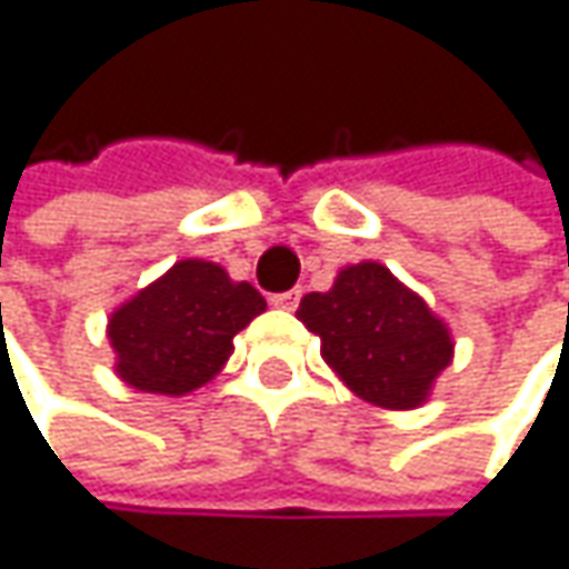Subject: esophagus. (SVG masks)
<instances>
[{
	"mask_svg": "<svg viewBox=\"0 0 569 569\" xmlns=\"http://www.w3.org/2000/svg\"><path fill=\"white\" fill-rule=\"evenodd\" d=\"M299 299H302V289L296 286V289H286V292H277V296H270V302L277 306V309H296L299 306Z\"/></svg>",
	"mask_w": 569,
	"mask_h": 569,
	"instance_id": "1",
	"label": "esophagus"
}]
</instances>
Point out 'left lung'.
Masks as SVG:
<instances>
[{
    "label": "left lung",
    "instance_id": "1",
    "mask_svg": "<svg viewBox=\"0 0 569 569\" xmlns=\"http://www.w3.org/2000/svg\"><path fill=\"white\" fill-rule=\"evenodd\" d=\"M299 318L321 338L325 363L353 392L383 409H416L451 363L441 318L380 263L338 273L328 292H309Z\"/></svg>",
    "mask_w": 569,
    "mask_h": 569
}]
</instances>
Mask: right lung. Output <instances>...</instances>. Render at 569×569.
<instances>
[{"label": "right lung", "mask_w": 569, "mask_h": 569, "mask_svg": "<svg viewBox=\"0 0 569 569\" xmlns=\"http://www.w3.org/2000/svg\"><path fill=\"white\" fill-rule=\"evenodd\" d=\"M263 309V296L218 263L180 260L109 318L118 377L141 392H192L216 377L234 335Z\"/></svg>", "instance_id": "right-lung-1"}]
</instances>
